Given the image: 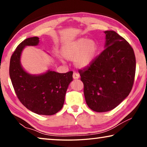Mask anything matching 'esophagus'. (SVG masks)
Instances as JSON below:
<instances>
[{
	"instance_id": "34e87169",
	"label": "esophagus",
	"mask_w": 147,
	"mask_h": 147,
	"mask_svg": "<svg viewBox=\"0 0 147 147\" xmlns=\"http://www.w3.org/2000/svg\"><path fill=\"white\" fill-rule=\"evenodd\" d=\"M73 77L74 79H78L80 78V74L78 73H76V72H74Z\"/></svg>"
}]
</instances>
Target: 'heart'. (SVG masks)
I'll list each match as a JSON object with an SVG mask.
<instances>
[{"instance_id":"heart-1","label":"heart","mask_w":147,"mask_h":147,"mask_svg":"<svg viewBox=\"0 0 147 147\" xmlns=\"http://www.w3.org/2000/svg\"><path fill=\"white\" fill-rule=\"evenodd\" d=\"M97 45L93 39L80 38L65 44L61 54L65 59L73 60L76 67L85 68L91 64L95 56Z\"/></svg>"}]
</instances>
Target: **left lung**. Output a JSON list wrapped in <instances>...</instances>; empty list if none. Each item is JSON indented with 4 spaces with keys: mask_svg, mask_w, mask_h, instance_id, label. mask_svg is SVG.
<instances>
[{
    "mask_svg": "<svg viewBox=\"0 0 147 147\" xmlns=\"http://www.w3.org/2000/svg\"><path fill=\"white\" fill-rule=\"evenodd\" d=\"M104 33L105 50L89 66L78 71L86 103L96 112L110 111L127 97L136 74L132 47L115 32Z\"/></svg>",
    "mask_w": 147,
    "mask_h": 147,
    "instance_id": "8db88e82",
    "label": "left lung"
}]
</instances>
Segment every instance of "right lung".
I'll return each instance as SVG.
<instances>
[{"instance_id":"obj_1","label":"right lung","mask_w":147,"mask_h":147,"mask_svg":"<svg viewBox=\"0 0 147 147\" xmlns=\"http://www.w3.org/2000/svg\"><path fill=\"white\" fill-rule=\"evenodd\" d=\"M39 42V38L33 37L17 46L10 59L9 76L17 97L27 109L39 115H52L63 106L73 71L59 73L49 70L33 75L24 71L20 61L22 51L26 46H36Z\"/></svg>"}]
</instances>
